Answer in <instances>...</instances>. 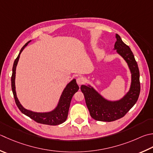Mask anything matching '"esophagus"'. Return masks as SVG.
I'll return each instance as SVG.
<instances>
[{"label":"esophagus","instance_id":"esophagus-1","mask_svg":"<svg viewBox=\"0 0 153 153\" xmlns=\"http://www.w3.org/2000/svg\"><path fill=\"white\" fill-rule=\"evenodd\" d=\"M76 81H77V84H78V85H81V84H82V83H84L85 79L83 78V77L82 76H79V77H77Z\"/></svg>","mask_w":153,"mask_h":153}]
</instances>
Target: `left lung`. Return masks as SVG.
Returning <instances> with one entry per match:
<instances>
[{
  "instance_id": "1",
  "label": "left lung",
  "mask_w": 153,
  "mask_h": 153,
  "mask_svg": "<svg viewBox=\"0 0 153 153\" xmlns=\"http://www.w3.org/2000/svg\"><path fill=\"white\" fill-rule=\"evenodd\" d=\"M113 50L121 56L129 69L131 82L128 91L117 100H109L101 95L90 84L82 85L81 90L84 95L86 105L93 119L96 121L111 122L121 119L134 106L140 94L139 70L132 51L116 34Z\"/></svg>"
}]
</instances>
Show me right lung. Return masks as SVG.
<instances>
[{"mask_svg":"<svg viewBox=\"0 0 153 153\" xmlns=\"http://www.w3.org/2000/svg\"><path fill=\"white\" fill-rule=\"evenodd\" d=\"M32 40H30L29 42H28L21 48L19 56H17V58L14 62L13 67V74H12L11 77V86L15 102H16L17 107H19V109L23 114L29 117L30 118H31L37 123H39L48 125H58L62 124L67 119L71 98H72L75 93L77 92L79 89V86L77 84L76 79H73L70 83H68L62 93L57 105L54 109L50 111L35 112L32 111L31 110L27 109L21 105L19 99L17 97L16 86H15V77H16V66L19 60L20 53H22L24 49L25 48V47Z\"/></svg>","mask_w":153,"mask_h":153,"instance_id":"1","label":"right lung"}]
</instances>
